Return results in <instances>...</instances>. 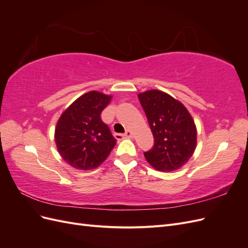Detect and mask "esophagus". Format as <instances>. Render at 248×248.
I'll return each instance as SVG.
<instances>
[{
  "label": "esophagus",
  "mask_w": 248,
  "mask_h": 248,
  "mask_svg": "<svg viewBox=\"0 0 248 248\" xmlns=\"http://www.w3.org/2000/svg\"><path fill=\"white\" fill-rule=\"evenodd\" d=\"M116 137H119L118 134H116ZM124 137L127 138V139H131V138L133 137V134H132V132H131L130 130H127V131L125 132V134H124Z\"/></svg>",
  "instance_id": "34e87169"
}]
</instances>
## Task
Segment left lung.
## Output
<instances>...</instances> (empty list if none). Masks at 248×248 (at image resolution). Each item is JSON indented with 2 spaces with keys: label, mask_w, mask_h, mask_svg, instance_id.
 <instances>
[{
  "label": "left lung",
  "mask_w": 248,
  "mask_h": 248,
  "mask_svg": "<svg viewBox=\"0 0 248 248\" xmlns=\"http://www.w3.org/2000/svg\"><path fill=\"white\" fill-rule=\"evenodd\" d=\"M154 137V146L144 155L156 170H179L197 147V127L189 111L179 100L159 90L140 93Z\"/></svg>",
  "instance_id": "8db88e82"
}]
</instances>
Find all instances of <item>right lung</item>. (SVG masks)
Segmentation results:
<instances>
[{"instance_id":"obj_1","label":"right lung","mask_w":248,"mask_h":248,"mask_svg":"<svg viewBox=\"0 0 248 248\" xmlns=\"http://www.w3.org/2000/svg\"><path fill=\"white\" fill-rule=\"evenodd\" d=\"M111 97L97 91L88 92L71 103L58 120L57 149L72 168L81 170L98 168L116 146L117 140L100 118Z\"/></svg>"}]
</instances>
